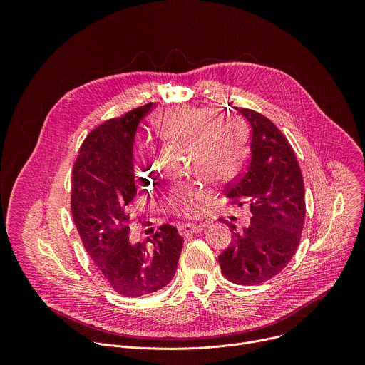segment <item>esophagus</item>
<instances>
[{
	"instance_id": "34e87169",
	"label": "esophagus",
	"mask_w": 365,
	"mask_h": 365,
	"mask_svg": "<svg viewBox=\"0 0 365 365\" xmlns=\"http://www.w3.org/2000/svg\"><path fill=\"white\" fill-rule=\"evenodd\" d=\"M205 228L203 224H182L179 227V232L182 235H187V234H197L199 231H202Z\"/></svg>"
}]
</instances>
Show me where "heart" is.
Instances as JSON below:
<instances>
[{
	"instance_id": "b5f03b06",
	"label": "heart",
	"mask_w": 365,
	"mask_h": 365,
	"mask_svg": "<svg viewBox=\"0 0 365 365\" xmlns=\"http://www.w3.org/2000/svg\"><path fill=\"white\" fill-rule=\"evenodd\" d=\"M155 131L163 138L193 145V166L217 182L232 179L247 158V134L241 121L232 117L220 118L210 108L182 107L166 111L159 117ZM144 148L148 155L135 168L141 179L154 169L151 145L147 143ZM210 196L211 189L203 183H176L168 193V203L176 214L196 215Z\"/></svg>"
}]
</instances>
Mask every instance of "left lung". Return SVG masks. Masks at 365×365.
Segmentation results:
<instances>
[{"label":"left lung","mask_w":365,"mask_h":365,"mask_svg":"<svg viewBox=\"0 0 365 365\" xmlns=\"http://www.w3.org/2000/svg\"><path fill=\"white\" fill-rule=\"evenodd\" d=\"M234 108L251 125L250 159L228 183L225 196L231 203L247 202L252 218L242 232L230 224L232 242L218 262L230 282L252 286L277 276L294 255L306 214L304 186L296 154L282 131L263 114Z\"/></svg>","instance_id":"1"}]
</instances>
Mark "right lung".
Returning a JSON list of instances; mask_svg holds the SVG:
<instances>
[{
	"mask_svg": "<svg viewBox=\"0 0 365 365\" xmlns=\"http://www.w3.org/2000/svg\"><path fill=\"white\" fill-rule=\"evenodd\" d=\"M153 102L92 130L81 145L72 172L71 207L86 252L113 290L140 297L173 279L183 237L165 224L144 242H130L127 207L137 187L133 144L138 123Z\"/></svg>",
	"mask_w": 365,
	"mask_h": 365,
	"instance_id": "add662e5",
	"label": "right lung"
}]
</instances>
